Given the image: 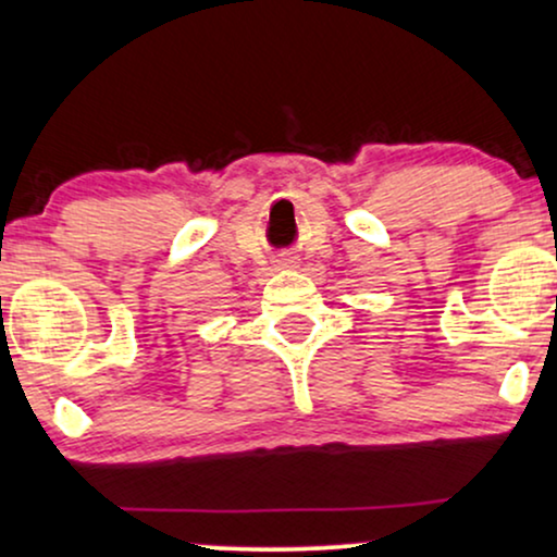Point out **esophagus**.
<instances>
[{"label": "esophagus", "instance_id": "34e87169", "mask_svg": "<svg viewBox=\"0 0 557 557\" xmlns=\"http://www.w3.org/2000/svg\"><path fill=\"white\" fill-rule=\"evenodd\" d=\"M290 261H293V259H285V261H280V264H285V267H293Z\"/></svg>", "mask_w": 557, "mask_h": 557}]
</instances>
